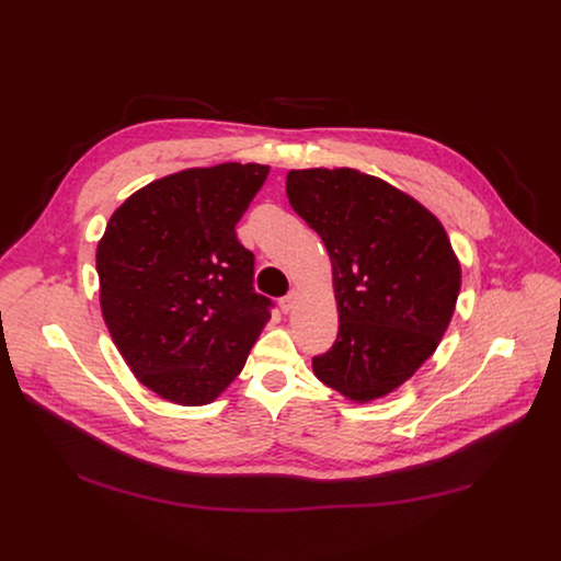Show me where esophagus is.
<instances>
[{"label": "esophagus", "mask_w": 561, "mask_h": 561, "mask_svg": "<svg viewBox=\"0 0 561 561\" xmlns=\"http://www.w3.org/2000/svg\"><path fill=\"white\" fill-rule=\"evenodd\" d=\"M297 297H299V290H290L286 297H282L279 299V306H282V310L288 314V312H293V308H295V304H297Z\"/></svg>", "instance_id": "1"}]
</instances>
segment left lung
Returning a JSON list of instances; mask_svg holds the SVG:
<instances>
[{
	"label": "left lung",
	"mask_w": 561,
	"mask_h": 561,
	"mask_svg": "<svg viewBox=\"0 0 561 561\" xmlns=\"http://www.w3.org/2000/svg\"><path fill=\"white\" fill-rule=\"evenodd\" d=\"M286 195L333 266L340 333L312 373L370 404L437 351L457 306L459 260L424 204L357 169L288 171Z\"/></svg>",
	"instance_id": "1"
}]
</instances>
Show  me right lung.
Listing matches in <instances>:
<instances>
[{
	"label": "right lung",
	"instance_id": "add662e5",
	"mask_svg": "<svg viewBox=\"0 0 561 561\" xmlns=\"http://www.w3.org/2000/svg\"><path fill=\"white\" fill-rule=\"evenodd\" d=\"M271 167L184 169L135 191L98 244L100 306L133 375L180 407H204L242 373L268 324L255 257L234 234Z\"/></svg>",
	"mask_w": 561,
	"mask_h": 561
}]
</instances>
